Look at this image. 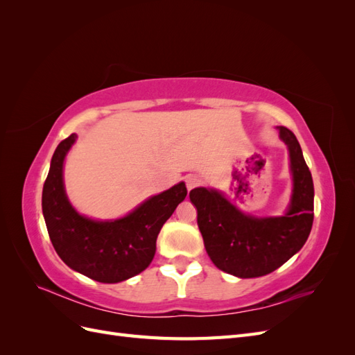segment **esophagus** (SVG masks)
I'll return each instance as SVG.
<instances>
[{
    "instance_id": "obj_1",
    "label": "esophagus",
    "mask_w": 355,
    "mask_h": 355,
    "mask_svg": "<svg viewBox=\"0 0 355 355\" xmlns=\"http://www.w3.org/2000/svg\"><path fill=\"white\" fill-rule=\"evenodd\" d=\"M201 178L200 176H197V175H189V176H187V179H185V184H187V188H188V191H191V189H194V188H197V187H200L201 185Z\"/></svg>"
}]
</instances>
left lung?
Instances as JSON below:
<instances>
[{
    "instance_id": "obj_1",
    "label": "left lung",
    "mask_w": 355,
    "mask_h": 355,
    "mask_svg": "<svg viewBox=\"0 0 355 355\" xmlns=\"http://www.w3.org/2000/svg\"><path fill=\"white\" fill-rule=\"evenodd\" d=\"M288 148L293 194L284 216L254 218L241 213L216 189L189 192L197 207L204 247L219 270L240 278L275 271L305 244L314 220V184L296 136L278 127Z\"/></svg>"
}]
</instances>
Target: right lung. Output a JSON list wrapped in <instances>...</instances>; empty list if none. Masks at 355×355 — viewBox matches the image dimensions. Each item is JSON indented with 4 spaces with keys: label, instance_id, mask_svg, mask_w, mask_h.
<instances>
[{
    "label": "right lung",
    "instance_id": "right-lung-1",
    "mask_svg": "<svg viewBox=\"0 0 355 355\" xmlns=\"http://www.w3.org/2000/svg\"><path fill=\"white\" fill-rule=\"evenodd\" d=\"M75 139L73 133L58 145L42 188V214L50 240L73 271L99 283H120L141 274L153 262L158 234L185 200L187 187L180 182L121 219L84 218L71 206L63 187V159Z\"/></svg>",
    "mask_w": 355,
    "mask_h": 355
}]
</instances>
